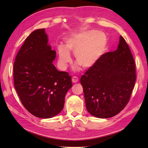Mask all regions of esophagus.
<instances>
[{
  "instance_id": "obj_1",
  "label": "esophagus",
  "mask_w": 148,
  "mask_h": 148,
  "mask_svg": "<svg viewBox=\"0 0 148 148\" xmlns=\"http://www.w3.org/2000/svg\"><path fill=\"white\" fill-rule=\"evenodd\" d=\"M78 80H79V78L76 76H73L72 78V81L73 83H76L78 82Z\"/></svg>"
}]
</instances>
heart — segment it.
I'll use <instances>...</instances> for the list:
<instances>
[{
    "label": "heart",
    "mask_w": 148,
    "mask_h": 148,
    "mask_svg": "<svg viewBox=\"0 0 148 148\" xmlns=\"http://www.w3.org/2000/svg\"><path fill=\"white\" fill-rule=\"evenodd\" d=\"M108 38L103 32L94 30L74 34L66 40L65 47H58V65L65 69L72 60L69 51L74 53L75 60L84 69L95 65L104 53Z\"/></svg>",
    "instance_id": "1"
}]
</instances>
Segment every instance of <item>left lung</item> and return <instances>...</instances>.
<instances>
[{
    "label": "left lung",
    "mask_w": 148,
    "mask_h": 148,
    "mask_svg": "<svg viewBox=\"0 0 148 148\" xmlns=\"http://www.w3.org/2000/svg\"><path fill=\"white\" fill-rule=\"evenodd\" d=\"M136 80L133 56L121 36L117 49L102 55L81 77L87 111L99 118L118 114L129 101Z\"/></svg>",
    "instance_id": "obj_1"
}]
</instances>
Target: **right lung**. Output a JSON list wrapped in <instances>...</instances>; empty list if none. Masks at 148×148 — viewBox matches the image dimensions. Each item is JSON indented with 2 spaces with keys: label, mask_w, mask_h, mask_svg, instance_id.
<instances>
[{
  "label": "right lung",
  "mask_w": 148,
  "mask_h": 148,
  "mask_svg": "<svg viewBox=\"0 0 148 148\" xmlns=\"http://www.w3.org/2000/svg\"><path fill=\"white\" fill-rule=\"evenodd\" d=\"M56 51L48 44L45 29L27 37L16 56L15 89L28 111L40 118H51L64 108L65 97L72 86L67 72L53 64Z\"/></svg>",
  "instance_id": "1"
}]
</instances>
